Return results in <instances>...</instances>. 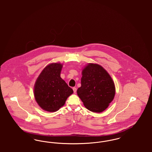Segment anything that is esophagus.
Masks as SVG:
<instances>
[{
  "label": "esophagus",
  "mask_w": 152,
  "mask_h": 152,
  "mask_svg": "<svg viewBox=\"0 0 152 152\" xmlns=\"http://www.w3.org/2000/svg\"><path fill=\"white\" fill-rule=\"evenodd\" d=\"M73 90L74 93L76 94V91H77V88H75V87H73Z\"/></svg>",
  "instance_id": "esophagus-1"
}]
</instances>
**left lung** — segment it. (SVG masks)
Wrapping results in <instances>:
<instances>
[{"label":"left lung","instance_id":"obj_1","mask_svg":"<svg viewBox=\"0 0 152 152\" xmlns=\"http://www.w3.org/2000/svg\"><path fill=\"white\" fill-rule=\"evenodd\" d=\"M81 86L77 94L89 110L100 113L108 107L115 95V83L101 65L89 63L82 71Z\"/></svg>","mask_w":152,"mask_h":152}]
</instances>
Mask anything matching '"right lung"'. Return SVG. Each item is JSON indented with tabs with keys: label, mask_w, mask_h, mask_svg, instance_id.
Returning a JSON list of instances; mask_svg holds the SVG:
<instances>
[{
	"label": "right lung",
	"mask_w": 152,
	"mask_h": 152,
	"mask_svg": "<svg viewBox=\"0 0 152 152\" xmlns=\"http://www.w3.org/2000/svg\"><path fill=\"white\" fill-rule=\"evenodd\" d=\"M62 67L63 64L58 63L47 65L36 80L35 99L40 108L45 111H57L73 93L72 89L60 77Z\"/></svg>",
	"instance_id": "obj_1"
}]
</instances>
